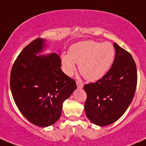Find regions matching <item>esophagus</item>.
<instances>
[{"instance_id": "1", "label": "esophagus", "mask_w": 146, "mask_h": 146, "mask_svg": "<svg viewBox=\"0 0 146 146\" xmlns=\"http://www.w3.org/2000/svg\"><path fill=\"white\" fill-rule=\"evenodd\" d=\"M76 85H77V87L78 89H81V88H83V82H82L81 81H77L76 82Z\"/></svg>"}]
</instances>
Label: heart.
<instances>
[{
    "label": "heart",
    "mask_w": 146,
    "mask_h": 146,
    "mask_svg": "<svg viewBox=\"0 0 146 146\" xmlns=\"http://www.w3.org/2000/svg\"><path fill=\"white\" fill-rule=\"evenodd\" d=\"M114 57L115 48L111 43L87 40L72 45L68 55L62 56V64L68 76L76 70V63L79 64V70L85 79L96 81L108 72Z\"/></svg>",
    "instance_id": "obj_1"
}]
</instances>
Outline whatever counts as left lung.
I'll list each match as a JSON object with an SVG mask.
<instances>
[{
  "instance_id": "obj_1",
  "label": "left lung",
  "mask_w": 146,
  "mask_h": 146,
  "mask_svg": "<svg viewBox=\"0 0 146 146\" xmlns=\"http://www.w3.org/2000/svg\"><path fill=\"white\" fill-rule=\"evenodd\" d=\"M115 58L111 68L96 82L84 85L85 110L90 121L100 126L114 123L133 100L137 85L136 66L128 51L114 43Z\"/></svg>"
}]
</instances>
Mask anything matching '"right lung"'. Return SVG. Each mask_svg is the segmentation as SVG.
Masks as SVG:
<instances>
[{
    "label": "right lung",
    "mask_w": 146,
    "mask_h": 146,
    "mask_svg": "<svg viewBox=\"0 0 146 146\" xmlns=\"http://www.w3.org/2000/svg\"><path fill=\"white\" fill-rule=\"evenodd\" d=\"M37 38L20 52L10 73V89L15 102L29 121L41 127L58 120L63 103L77 88L73 79L61 69L58 54L38 55L46 48Z\"/></svg>",
    "instance_id": "1"
}]
</instances>
